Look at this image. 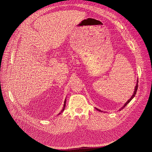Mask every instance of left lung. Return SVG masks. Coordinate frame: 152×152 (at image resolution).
Segmentation results:
<instances>
[{
  "label": "left lung",
  "instance_id": "8db88e82",
  "mask_svg": "<svg viewBox=\"0 0 152 152\" xmlns=\"http://www.w3.org/2000/svg\"><path fill=\"white\" fill-rule=\"evenodd\" d=\"M138 80H137V84H136V86H135V90H134V93H133V94H132V96L131 97V98L125 103V104L119 109V110H121V109H124L126 106V104L128 103H129L130 102H131V100L134 97V96H135V94H136V93H137V89H138ZM96 110H99V111H100V112H102V110H100V109H97V108H96Z\"/></svg>",
  "mask_w": 152,
  "mask_h": 152
}]
</instances>
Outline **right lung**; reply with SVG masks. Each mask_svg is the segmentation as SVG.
<instances>
[{
	"label": "right lung",
	"instance_id": "right-lung-1",
	"mask_svg": "<svg viewBox=\"0 0 152 152\" xmlns=\"http://www.w3.org/2000/svg\"><path fill=\"white\" fill-rule=\"evenodd\" d=\"M65 103H66V99L65 100V102H64V107H63V109H62V111L58 114V115H59V114H61L64 110V109H65Z\"/></svg>",
	"mask_w": 152,
	"mask_h": 152
}]
</instances>
